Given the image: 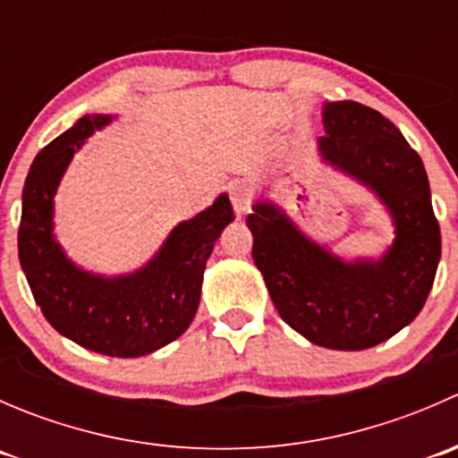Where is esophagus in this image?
Returning a JSON list of instances; mask_svg holds the SVG:
<instances>
[{"mask_svg": "<svg viewBox=\"0 0 458 458\" xmlns=\"http://www.w3.org/2000/svg\"><path fill=\"white\" fill-rule=\"evenodd\" d=\"M230 201H233L234 212H246L248 206H250V188L243 186V183H234L230 186Z\"/></svg>", "mask_w": 458, "mask_h": 458, "instance_id": "esophagus-1", "label": "esophagus"}]
</instances>
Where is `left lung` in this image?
Segmentation results:
<instances>
[{"label": "left lung", "mask_w": 458, "mask_h": 458, "mask_svg": "<svg viewBox=\"0 0 458 458\" xmlns=\"http://www.w3.org/2000/svg\"><path fill=\"white\" fill-rule=\"evenodd\" d=\"M323 126L321 157L377 192L394 219V243L378 261H344L279 208L257 201L246 219L252 259L293 330L323 348L366 350L421 312L441 259V230L421 157L390 119L357 101H332Z\"/></svg>", "instance_id": "obj_1"}]
</instances>
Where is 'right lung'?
<instances>
[{
    "mask_svg": "<svg viewBox=\"0 0 458 458\" xmlns=\"http://www.w3.org/2000/svg\"><path fill=\"white\" fill-rule=\"evenodd\" d=\"M110 119L86 114L35 157L21 192L17 248L32 297L59 335L92 352L131 359L188 330L199 308L206 261L234 212L228 195L216 197L208 210L182 221L132 275L99 276L77 267L55 242L53 199L77 148Z\"/></svg>",
    "mask_w": 458,
    "mask_h": 458,
    "instance_id": "add662e5",
    "label": "right lung"
}]
</instances>
